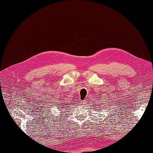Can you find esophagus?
Returning <instances> with one entry per match:
<instances>
[{"instance_id": "34e87169", "label": "esophagus", "mask_w": 153, "mask_h": 153, "mask_svg": "<svg viewBox=\"0 0 153 153\" xmlns=\"http://www.w3.org/2000/svg\"><path fill=\"white\" fill-rule=\"evenodd\" d=\"M81 104L82 105H84L86 104V100H83V101H81Z\"/></svg>"}]
</instances>
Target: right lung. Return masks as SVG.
Wrapping results in <instances>:
<instances>
[{
	"label": "right lung",
	"mask_w": 153,
	"mask_h": 153,
	"mask_svg": "<svg viewBox=\"0 0 153 153\" xmlns=\"http://www.w3.org/2000/svg\"><path fill=\"white\" fill-rule=\"evenodd\" d=\"M61 106H62V104H61Z\"/></svg>",
	"instance_id": "add662e5"
}]
</instances>
